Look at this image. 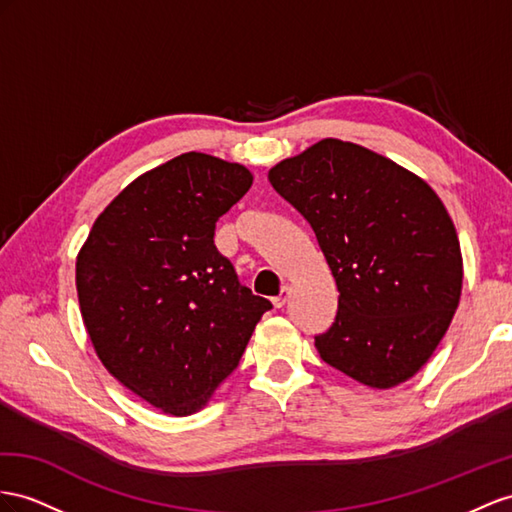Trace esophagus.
<instances>
[{
  "mask_svg": "<svg viewBox=\"0 0 512 512\" xmlns=\"http://www.w3.org/2000/svg\"><path fill=\"white\" fill-rule=\"evenodd\" d=\"M287 298H290V287L287 285H283V290H281V294L279 296H274L272 298V303H274V307L277 309H281L285 303H287Z\"/></svg>",
  "mask_w": 512,
  "mask_h": 512,
  "instance_id": "34e87169",
  "label": "esophagus"
}]
</instances>
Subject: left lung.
Instances as JSON below:
<instances>
[{
	"label": "left lung",
	"mask_w": 512,
	"mask_h": 512,
	"mask_svg": "<svg viewBox=\"0 0 512 512\" xmlns=\"http://www.w3.org/2000/svg\"><path fill=\"white\" fill-rule=\"evenodd\" d=\"M268 179L316 233L337 290V316L316 337L322 361L372 389L422 368L454 318L461 244L437 192L355 142L324 138Z\"/></svg>",
	"instance_id": "obj_1"
}]
</instances>
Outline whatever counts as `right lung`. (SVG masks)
Wrapping results in <instances>:
<instances>
[{"instance_id": "right-lung-1", "label": "right lung", "mask_w": 512, "mask_h": 512, "mask_svg": "<svg viewBox=\"0 0 512 512\" xmlns=\"http://www.w3.org/2000/svg\"><path fill=\"white\" fill-rule=\"evenodd\" d=\"M251 186L242 164L177 155L131 181L77 255V298L97 357L164 413L201 411L272 309L214 244L218 218Z\"/></svg>"}]
</instances>
